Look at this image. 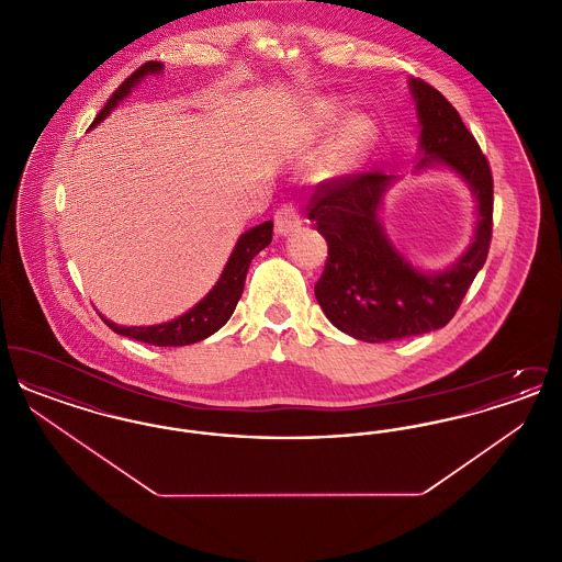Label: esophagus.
Instances as JSON below:
<instances>
[{
	"instance_id": "34e87169",
	"label": "esophagus",
	"mask_w": 562,
	"mask_h": 562,
	"mask_svg": "<svg viewBox=\"0 0 562 562\" xmlns=\"http://www.w3.org/2000/svg\"><path fill=\"white\" fill-rule=\"evenodd\" d=\"M273 221H276V234L278 236H289V234H293L296 232L299 227H301V214L299 211L294 209L293 204H284L276 216H273Z\"/></svg>"
}]
</instances>
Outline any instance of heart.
<instances>
[{"label": "heart", "instance_id": "obj_1", "mask_svg": "<svg viewBox=\"0 0 562 562\" xmlns=\"http://www.w3.org/2000/svg\"><path fill=\"white\" fill-rule=\"evenodd\" d=\"M344 113L346 109L337 99H321L312 105L299 128V140L303 145L316 143L334 131L322 145L316 160V172L326 181H341L360 170L373 154L379 138V128L371 115L351 113L341 121Z\"/></svg>", "mask_w": 562, "mask_h": 562}]
</instances>
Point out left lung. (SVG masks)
<instances>
[{
  "label": "left lung",
  "instance_id": "1",
  "mask_svg": "<svg viewBox=\"0 0 562 562\" xmlns=\"http://www.w3.org/2000/svg\"><path fill=\"white\" fill-rule=\"evenodd\" d=\"M408 90L422 128L413 172L445 168L459 177L476 202V227L472 244L453 266L426 271L404 257L381 221L385 193L401 177L374 170L314 193L310 221L328 244L316 299L339 330L367 344L447 326L484 266L491 241L493 177L476 138L436 88L408 78Z\"/></svg>",
  "mask_w": 562,
  "mask_h": 562
}]
</instances>
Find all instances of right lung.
I'll return each mask as SVG.
<instances>
[{"label": "right lung", "mask_w": 562, "mask_h": 562, "mask_svg": "<svg viewBox=\"0 0 562 562\" xmlns=\"http://www.w3.org/2000/svg\"><path fill=\"white\" fill-rule=\"evenodd\" d=\"M161 71H164V65L158 60H149L143 67H138L133 76L113 92L108 105L101 109V113L94 117L90 128L101 124L109 113L117 108L147 76H160ZM271 232H273V221H266V223L244 232L236 241L218 280L214 282L213 289L179 318L161 322V324H151V326H120L115 322L108 321L105 316H101V318L113 333L134 339V341H140V344L158 346V348H181V346L204 341L206 337L214 335L225 322L232 318V314L240 301L241 291H244L246 271L250 268V261L271 241Z\"/></svg>", "instance_id": "1"}]
</instances>
